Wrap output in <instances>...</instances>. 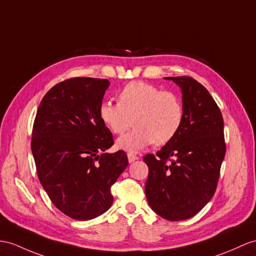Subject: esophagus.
Here are the masks:
<instances>
[{"mask_svg":"<svg viewBox=\"0 0 256 256\" xmlns=\"http://www.w3.org/2000/svg\"><path fill=\"white\" fill-rule=\"evenodd\" d=\"M127 156H128V160H129V163H134V160H136L139 158L138 156H136V155H134V154H132V153H128Z\"/></svg>","mask_w":256,"mask_h":256,"instance_id":"esophagus-1","label":"esophagus"}]
</instances>
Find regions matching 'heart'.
Instances as JSON below:
<instances>
[{"mask_svg": "<svg viewBox=\"0 0 256 256\" xmlns=\"http://www.w3.org/2000/svg\"><path fill=\"white\" fill-rule=\"evenodd\" d=\"M101 122L112 132L120 134L134 124V129L116 140V146L136 153L152 143L170 142L184 122V105L175 93L163 91L143 81L124 86L118 103L104 101L98 108Z\"/></svg>", "mask_w": 256, "mask_h": 256, "instance_id": "obj_1", "label": "heart"}]
</instances>
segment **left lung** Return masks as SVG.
Listing matches in <instances>:
<instances>
[{
    "mask_svg": "<svg viewBox=\"0 0 256 256\" xmlns=\"http://www.w3.org/2000/svg\"><path fill=\"white\" fill-rule=\"evenodd\" d=\"M165 79L182 90L184 117L175 138L143 158L146 196L155 213L176 222L198 214L214 196L226 144L220 110L210 92L191 77Z\"/></svg>",
    "mask_w": 256,
    "mask_h": 256,
    "instance_id": "left-lung-1",
    "label": "left lung"
}]
</instances>
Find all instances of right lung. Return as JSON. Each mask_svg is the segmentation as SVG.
Wrapping results in <instances>:
<instances>
[{"instance_id":"right-lung-1","label":"right lung","mask_w":256,"mask_h":256,"mask_svg":"<svg viewBox=\"0 0 256 256\" xmlns=\"http://www.w3.org/2000/svg\"><path fill=\"white\" fill-rule=\"evenodd\" d=\"M108 79L77 77L54 86L36 112L31 140L43 189L62 213L89 220L113 204L110 186L128 165L124 151L106 153L114 144L98 108Z\"/></svg>"}]
</instances>
